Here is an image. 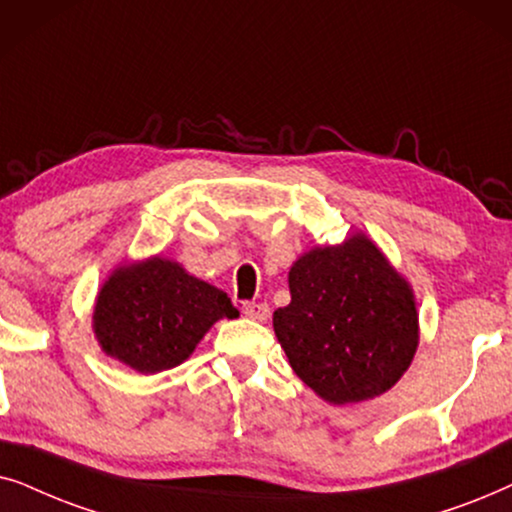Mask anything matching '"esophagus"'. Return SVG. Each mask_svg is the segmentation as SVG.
Returning <instances> with one entry per match:
<instances>
[{
  "label": "esophagus",
  "mask_w": 512,
  "mask_h": 512,
  "mask_svg": "<svg viewBox=\"0 0 512 512\" xmlns=\"http://www.w3.org/2000/svg\"><path fill=\"white\" fill-rule=\"evenodd\" d=\"M243 313H245V318H250V320H267L269 318V306L267 304H255V302H250V304H245L243 306Z\"/></svg>",
  "instance_id": "1"
}]
</instances>
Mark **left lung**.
<instances>
[{
    "instance_id": "obj_1",
    "label": "left lung",
    "mask_w": 512,
    "mask_h": 512,
    "mask_svg": "<svg viewBox=\"0 0 512 512\" xmlns=\"http://www.w3.org/2000/svg\"><path fill=\"white\" fill-rule=\"evenodd\" d=\"M290 304L274 332L290 367L330 405L372 400L398 384L419 346L407 278L363 231L316 245L290 267Z\"/></svg>"
}]
</instances>
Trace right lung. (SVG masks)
I'll list each match as a JSON object with an SVG mask.
<instances>
[{"label": "right lung", "mask_w": 512, "mask_h": 512, "mask_svg": "<svg viewBox=\"0 0 512 512\" xmlns=\"http://www.w3.org/2000/svg\"><path fill=\"white\" fill-rule=\"evenodd\" d=\"M222 318H238L227 292L161 255L119 264L93 304L102 353L140 374L185 363Z\"/></svg>", "instance_id": "add662e5"}]
</instances>
